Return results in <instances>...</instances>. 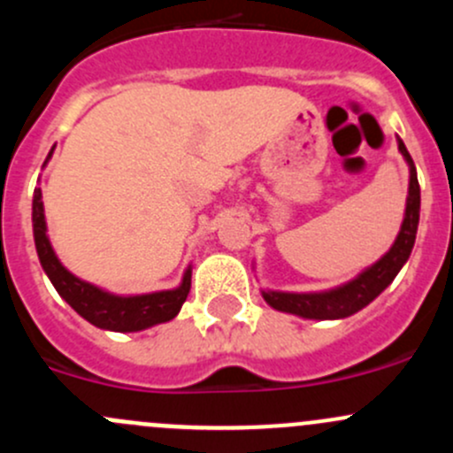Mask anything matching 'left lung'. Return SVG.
Masks as SVG:
<instances>
[{"label": "left lung", "instance_id": "left-lung-1", "mask_svg": "<svg viewBox=\"0 0 453 453\" xmlns=\"http://www.w3.org/2000/svg\"><path fill=\"white\" fill-rule=\"evenodd\" d=\"M399 150L405 157L410 166V190H408V203H405V217L403 226H401L399 236H396L395 245L390 248L383 258H379L372 267L359 273L355 280L346 282V285L337 287L331 291H319V294H287V291H263V298L269 307L276 311L294 313L300 318L309 319H340L349 318V315L357 313L366 304L372 303L399 273L405 260L410 258L417 241V227H418V212H421V188H418L417 168H414L412 157H410L408 149L403 142L399 140Z\"/></svg>", "mask_w": 453, "mask_h": 453}]
</instances>
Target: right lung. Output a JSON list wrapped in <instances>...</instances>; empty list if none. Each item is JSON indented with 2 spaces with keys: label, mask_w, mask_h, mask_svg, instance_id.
<instances>
[{
  "label": "right lung",
  "mask_w": 453,
  "mask_h": 453,
  "mask_svg": "<svg viewBox=\"0 0 453 453\" xmlns=\"http://www.w3.org/2000/svg\"><path fill=\"white\" fill-rule=\"evenodd\" d=\"M50 155H52V150H50ZM32 227H35V245L41 267L52 280L54 289L76 313L83 315L87 322H91L94 326L118 333L142 331V328L155 326V324L168 322V319L175 318L180 313L181 304L188 298L190 273H193L190 269H186L184 280L177 289L155 291V294L144 296L107 294V291L98 289V287L89 285V282L81 280L74 273L67 272L61 260L57 258V254H54L48 234H45L41 188L35 190V199H32Z\"/></svg>",
  "instance_id": "obj_1"
}]
</instances>
